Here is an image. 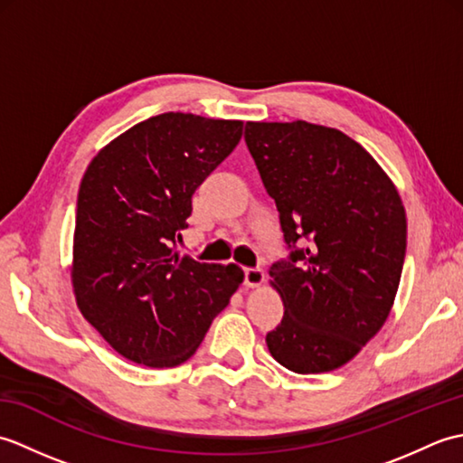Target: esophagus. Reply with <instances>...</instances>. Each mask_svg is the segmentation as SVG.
Segmentation results:
<instances>
[{"mask_svg":"<svg viewBox=\"0 0 463 463\" xmlns=\"http://www.w3.org/2000/svg\"><path fill=\"white\" fill-rule=\"evenodd\" d=\"M264 282V272L260 269H249L244 270V287L247 288H259Z\"/></svg>","mask_w":463,"mask_h":463,"instance_id":"34e87169","label":"esophagus"}]
</instances>
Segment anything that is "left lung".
<instances>
[{
    "instance_id": "8db88e82",
    "label": "left lung",
    "mask_w": 463,
    "mask_h": 463,
    "mask_svg": "<svg viewBox=\"0 0 463 463\" xmlns=\"http://www.w3.org/2000/svg\"><path fill=\"white\" fill-rule=\"evenodd\" d=\"M244 141L277 203L284 241H307L269 270L284 317L267 346L297 373L332 372L376 336L394 307L404 204L376 159L338 129L249 121Z\"/></svg>"
}]
</instances>
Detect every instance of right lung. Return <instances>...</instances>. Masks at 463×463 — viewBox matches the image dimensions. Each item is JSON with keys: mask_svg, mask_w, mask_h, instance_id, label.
<instances>
[{"mask_svg": "<svg viewBox=\"0 0 463 463\" xmlns=\"http://www.w3.org/2000/svg\"><path fill=\"white\" fill-rule=\"evenodd\" d=\"M241 137L242 121L163 113L115 137L87 166L71 287L85 320L123 358L179 366L242 284L237 264L196 262L173 247L196 186Z\"/></svg>", "mask_w": 463, "mask_h": 463, "instance_id": "1", "label": "right lung"}]
</instances>
